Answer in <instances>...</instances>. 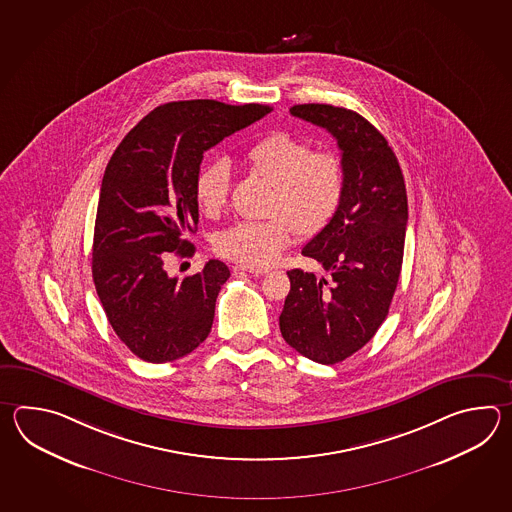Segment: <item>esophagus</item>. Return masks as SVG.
<instances>
[{
    "instance_id": "esophagus-1",
    "label": "esophagus",
    "mask_w": 512,
    "mask_h": 512,
    "mask_svg": "<svg viewBox=\"0 0 512 512\" xmlns=\"http://www.w3.org/2000/svg\"><path fill=\"white\" fill-rule=\"evenodd\" d=\"M234 272H249V274H254V276H263V274H267L269 269H263V267H251V265H236L234 267Z\"/></svg>"
}]
</instances>
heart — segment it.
<instances>
[{"mask_svg": "<svg viewBox=\"0 0 512 512\" xmlns=\"http://www.w3.org/2000/svg\"><path fill=\"white\" fill-rule=\"evenodd\" d=\"M252 174L274 190L267 221H241L216 238V251L243 265L263 267L278 260L294 234L313 236L337 214L344 194V166L337 153L313 150L309 142L287 131H272L254 142L245 155ZM229 164L203 166L194 181L197 207L216 216L227 207Z\"/></svg>", "mask_w": 512, "mask_h": 512, "instance_id": "obj_1", "label": "heart"}]
</instances>
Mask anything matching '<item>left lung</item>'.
<instances>
[{
    "label": "left lung",
    "mask_w": 512,
    "mask_h": 512,
    "mask_svg": "<svg viewBox=\"0 0 512 512\" xmlns=\"http://www.w3.org/2000/svg\"><path fill=\"white\" fill-rule=\"evenodd\" d=\"M289 111L337 139L344 194L337 214L302 249L327 276L287 272L280 331L300 355L337 364L366 346L390 311L403 265L406 186L390 144L357 111L329 104Z\"/></svg>",
    "instance_id": "obj_1"
}]
</instances>
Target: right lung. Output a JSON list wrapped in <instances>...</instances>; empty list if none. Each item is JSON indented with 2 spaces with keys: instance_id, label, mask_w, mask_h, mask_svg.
Here are the masks:
<instances>
[{
  "instance_id": "1",
  "label": "right lung",
  "mask_w": 512,
  "mask_h": 512,
  "mask_svg": "<svg viewBox=\"0 0 512 512\" xmlns=\"http://www.w3.org/2000/svg\"><path fill=\"white\" fill-rule=\"evenodd\" d=\"M271 113L269 106L181 100L150 111L111 155L98 197L93 282L117 337L153 364L181 359L208 337L229 267L207 261L181 282L164 263L192 256L194 181L203 153Z\"/></svg>"
}]
</instances>
